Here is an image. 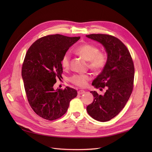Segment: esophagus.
I'll use <instances>...</instances> for the list:
<instances>
[{
    "mask_svg": "<svg viewBox=\"0 0 152 152\" xmlns=\"http://www.w3.org/2000/svg\"><path fill=\"white\" fill-rule=\"evenodd\" d=\"M85 93V91L83 90H80L78 91V94L79 95H81V94H83Z\"/></svg>",
    "mask_w": 152,
    "mask_h": 152,
    "instance_id": "obj_1",
    "label": "esophagus"
}]
</instances>
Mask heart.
I'll return each mask as SVG.
<instances>
[{
  "label": "heart",
  "mask_w": 152,
  "mask_h": 152,
  "mask_svg": "<svg viewBox=\"0 0 152 152\" xmlns=\"http://www.w3.org/2000/svg\"><path fill=\"white\" fill-rule=\"evenodd\" d=\"M75 51L85 60L89 61V68L94 72L102 70L107 64V55L104 53L99 52V48L94 45L90 44H82L75 49ZM70 53L67 52L64 54L61 61L63 68H68L70 65ZM89 79L90 76L87 74H75L70 78L71 82L79 87L86 86Z\"/></svg>",
  "instance_id": "obj_1"
}]
</instances>
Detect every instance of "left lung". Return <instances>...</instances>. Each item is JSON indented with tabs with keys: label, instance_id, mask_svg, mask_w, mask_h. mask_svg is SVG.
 <instances>
[{
	"label": "left lung",
	"instance_id": "1",
	"mask_svg": "<svg viewBox=\"0 0 152 152\" xmlns=\"http://www.w3.org/2000/svg\"><path fill=\"white\" fill-rule=\"evenodd\" d=\"M86 37L102 44L107 54V64L92 83L95 88L102 90L106 87L107 91L104 95L90 92L94 99L87 107V112L96 121H108L120 113L132 93L134 64L129 51L117 38L106 34Z\"/></svg>",
	"mask_w": 152,
	"mask_h": 152
}]
</instances>
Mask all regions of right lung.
<instances>
[{"label":"right lung","mask_w":152,"mask_h":152,"mask_svg":"<svg viewBox=\"0 0 152 152\" xmlns=\"http://www.w3.org/2000/svg\"><path fill=\"white\" fill-rule=\"evenodd\" d=\"M80 38L59 34L45 36L36 40L26 54L21 75L27 99L34 111L46 120L63 116L77 95L70 87L55 90L53 86L63 73V56Z\"/></svg>","instance_id":"add662e5"}]
</instances>
